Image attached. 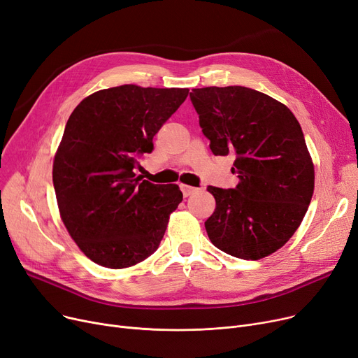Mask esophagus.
<instances>
[{
  "mask_svg": "<svg viewBox=\"0 0 358 358\" xmlns=\"http://www.w3.org/2000/svg\"><path fill=\"white\" fill-rule=\"evenodd\" d=\"M180 191H182V194H183V196L185 198H188L189 195H192V194H195L196 191H198V188H194V186H189V185H180Z\"/></svg>",
  "mask_w": 358,
  "mask_h": 358,
  "instance_id": "obj_1",
  "label": "esophagus"
}]
</instances>
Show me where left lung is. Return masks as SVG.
<instances>
[{
    "mask_svg": "<svg viewBox=\"0 0 358 358\" xmlns=\"http://www.w3.org/2000/svg\"><path fill=\"white\" fill-rule=\"evenodd\" d=\"M199 127L215 156L233 152L234 189L208 186L215 210L206 221L211 243L231 257L258 261L296 233L315 189V167L293 112L242 86L194 89Z\"/></svg>",
    "mask_w": 358,
    "mask_h": 358,
    "instance_id": "obj_1",
    "label": "left lung"
}]
</instances>
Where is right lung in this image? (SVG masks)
Here are the masks:
<instances>
[{
  "label": "right lung",
  "instance_id": "1",
  "mask_svg": "<svg viewBox=\"0 0 358 358\" xmlns=\"http://www.w3.org/2000/svg\"><path fill=\"white\" fill-rule=\"evenodd\" d=\"M188 93L124 84L83 99L68 119L52 169L57 202L73 241L97 265L128 268L157 250L183 195L175 183L137 178L134 167Z\"/></svg>",
  "mask_w": 358,
  "mask_h": 358
}]
</instances>
